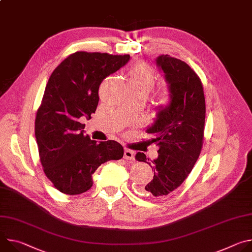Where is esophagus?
Instances as JSON below:
<instances>
[{
	"instance_id": "34e87169",
	"label": "esophagus",
	"mask_w": 252,
	"mask_h": 252,
	"mask_svg": "<svg viewBox=\"0 0 252 252\" xmlns=\"http://www.w3.org/2000/svg\"><path fill=\"white\" fill-rule=\"evenodd\" d=\"M134 155H135L134 152H132L130 150H126L125 154H124V158L127 160H131V159L134 158Z\"/></svg>"
}]
</instances>
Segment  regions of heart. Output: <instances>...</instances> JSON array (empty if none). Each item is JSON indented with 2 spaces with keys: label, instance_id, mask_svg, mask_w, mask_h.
Instances as JSON below:
<instances>
[{
  "label": "heart",
  "instance_id": "obj_1",
  "mask_svg": "<svg viewBox=\"0 0 252 252\" xmlns=\"http://www.w3.org/2000/svg\"><path fill=\"white\" fill-rule=\"evenodd\" d=\"M156 74L152 66L145 63H140L132 66L129 70V81L128 87L137 88L148 94L151 92L156 84ZM158 99L160 104H166L170 99V92L166 89L159 93Z\"/></svg>",
  "mask_w": 252,
  "mask_h": 252
}]
</instances>
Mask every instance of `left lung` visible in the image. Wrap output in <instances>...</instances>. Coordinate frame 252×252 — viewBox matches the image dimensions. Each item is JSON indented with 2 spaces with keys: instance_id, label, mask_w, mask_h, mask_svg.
I'll list each match as a JSON object with an SVG mask.
<instances>
[{
  "instance_id": "left-lung-1",
  "label": "left lung",
  "mask_w": 252,
  "mask_h": 252,
  "mask_svg": "<svg viewBox=\"0 0 252 252\" xmlns=\"http://www.w3.org/2000/svg\"><path fill=\"white\" fill-rule=\"evenodd\" d=\"M156 62L164 74L170 99L158 106L156 121L147 129L158 147V157L151 163L145 154L137 153L135 159L149 163L155 172L141 193L161 199L186 181L200 155L205 99L200 79L187 63L168 55L158 56Z\"/></svg>"
}]
</instances>
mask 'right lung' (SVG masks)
Wrapping results in <instances>:
<instances>
[{"label": "right lung", "instance_id": "1", "mask_svg": "<svg viewBox=\"0 0 252 252\" xmlns=\"http://www.w3.org/2000/svg\"><path fill=\"white\" fill-rule=\"evenodd\" d=\"M129 55L77 52L52 73L34 122L40 160L47 177L64 194L76 195L93 186V174L109 160L124 157L116 140H92L83 118L91 119L101 82L128 61Z\"/></svg>", "mask_w": 252, "mask_h": 252}]
</instances>
